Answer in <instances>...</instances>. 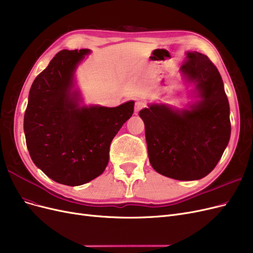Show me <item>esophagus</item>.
<instances>
[{
  "label": "esophagus",
  "mask_w": 253,
  "mask_h": 253,
  "mask_svg": "<svg viewBox=\"0 0 253 253\" xmlns=\"http://www.w3.org/2000/svg\"><path fill=\"white\" fill-rule=\"evenodd\" d=\"M145 107H146V103H145V102H143V101H137V102L135 103V107H134L135 114H137V112H138L139 110L145 108Z\"/></svg>",
  "instance_id": "esophagus-1"
}]
</instances>
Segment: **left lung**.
I'll return each mask as SVG.
<instances>
[{"label":"left lung","mask_w":253,"mask_h":253,"mask_svg":"<svg viewBox=\"0 0 253 253\" xmlns=\"http://www.w3.org/2000/svg\"><path fill=\"white\" fill-rule=\"evenodd\" d=\"M180 72L195 84L200 101L183 110L152 104L138 115L153 169L173 179L197 180L214 169L228 145L229 104L221 75L208 56L188 52Z\"/></svg>","instance_id":"1"}]
</instances>
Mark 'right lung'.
I'll use <instances>...</instances> for the list:
<instances>
[{
	"label": "right lung",
	"mask_w": 253,
	"mask_h": 253,
	"mask_svg": "<svg viewBox=\"0 0 253 253\" xmlns=\"http://www.w3.org/2000/svg\"><path fill=\"white\" fill-rule=\"evenodd\" d=\"M88 49L62 50L35 78L24 117L26 144L36 167L54 181L76 186L104 172L112 138L133 114L117 107L80 106L74 73Z\"/></svg>",
	"instance_id": "obj_1"
}]
</instances>
